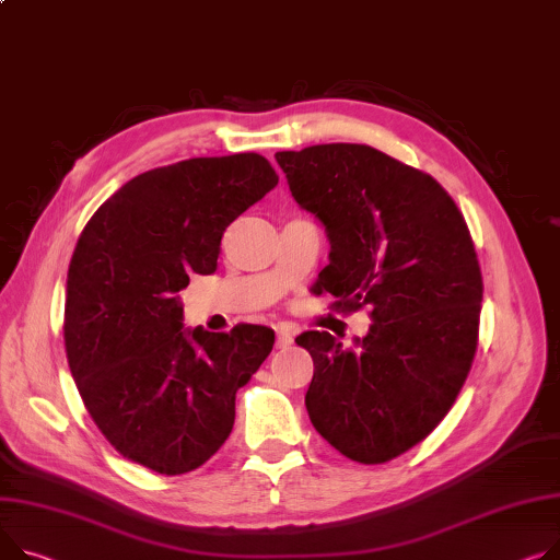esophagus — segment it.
I'll use <instances>...</instances> for the list:
<instances>
[{
    "label": "esophagus",
    "mask_w": 560,
    "mask_h": 560,
    "mask_svg": "<svg viewBox=\"0 0 560 560\" xmlns=\"http://www.w3.org/2000/svg\"><path fill=\"white\" fill-rule=\"evenodd\" d=\"M292 345V332L288 326L277 328V349H285Z\"/></svg>",
    "instance_id": "obj_1"
}]
</instances>
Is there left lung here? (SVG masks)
Listing matches in <instances>:
<instances>
[{
	"instance_id": "8db88e82",
	"label": "left lung",
	"mask_w": 560,
	"mask_h": 560,
	"mask_svg": "<svg viewBox=\"0 0 560 560\" xmlns=\"http://www.w3.org/2000/svg\"><path fill=\"white\" fill-rule=\"evenodd\" d=\"M292 198L330 241L317 294L332 311L371 308L366 338L345 349L326 330L294 342L315 364V430L360 464H385L451 412L477 351L481 270L466 220L428 173L364 143L275 155Z\"/></svg>"
}]
</instances>
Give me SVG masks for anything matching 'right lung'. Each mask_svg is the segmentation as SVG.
Returning a JSON list of instances; mask_svg holds the SVG:
<instances>
[{
	"label": "right lung",
	"mask_w": 560,
	"mask_h": 560,
	"mask_svg": "<svg viewBox=\"0 0 560 560\" xmlns=\"http://www.w3.org/2000/svg\"><path fill=\"white\" fill-rule=\"evenodd\" d=\"M279 175L258 153L145 171L85 225L67 272L65 351L112 448L162 475L202 466L228 441L236 392L275 330L182 328L179 290L218 268L220 238Z\"/></svg>",
	"instance_id": "1"
}]
</instances>
